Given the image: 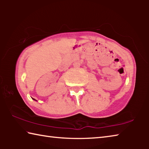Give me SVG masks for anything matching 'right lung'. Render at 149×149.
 Listing matches in <instances>:
<instances>
[{
	"instance_id": "1",
	"label": "right lung",
	"mask_w": 149,
	"mask_h": 149,
	"mask_svg": "<svg viewBox=\"0 0 149 149\" xmlns=\"http://www.w3.org/2000/svg\"><path fill=\"white\" fill-rule=\"evenodd\" d=\"M34 100H35V99H34Z\"/></svg>"
}]
</instances>
